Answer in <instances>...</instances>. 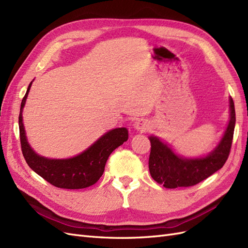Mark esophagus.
<instances>
[{
  "label": "esophagus",
  "instance_id": "esophagus-1",
  "mask_svg": "<svg viewBox=\"0 0 248 248\" xmlns=\"http://www.w3.org/2000/svg\"><path fill=\"white\" fill-rule=\"evenodd\" d=\"M133 127L137 130L144 132V131H147L149 129V124L145 121V120H138V121L134 122Z\"/></svg>",
  "mask_w": 248,
  "mask_h": 248
}]
</instances>
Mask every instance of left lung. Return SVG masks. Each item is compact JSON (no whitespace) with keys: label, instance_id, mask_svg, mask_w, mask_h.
<instances>
[{"label":"left lung","instance_id":"obj_1","mask_svg":"<svg viewBox=\"0 0 248 248\" xmlns=\"http://www.w3.org/2000/svg\"><path fill=\"white\" fill-rule=\"evenodd\" d=\"M230 122L223 137L213 151L201 158H183L158 138L150 137L151 152L149 157V170L151 177L166 188L193 186L220 170L230 155L234 136L236 114L232 97L230 98Z\"/></svg>","mask_w":248,"mask_h":248}]
</instances>
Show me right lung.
<instances>
[{
    "label": "right lung",
    "instance_id": "add662e5",
    "mask_svg": "<svg viewBox=\"0 0 248 248\" xmlns=\"http://www.w3.org/2000/svg\"><path fill=\"white\" fill-rule=\"evenodd\" d=\"M32 81L21 100L18 117L19 138L22 155L35 172L58 188L81 189L95 184L104 171L107 160L116 148L128 140V130L124 127L112 129L78 156L67 159H49L36 154L27 140L22 108H24Z\"/></svg>",
    "mask_w": 248,
    "mask_h": 248
}]
</instances>
